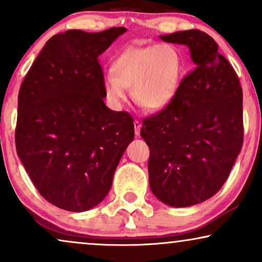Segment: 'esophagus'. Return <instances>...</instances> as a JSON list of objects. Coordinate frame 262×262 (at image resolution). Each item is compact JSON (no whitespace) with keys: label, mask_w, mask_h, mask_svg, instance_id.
I'll return each instance as SVG.
<instances>
[{"label":"esophagus","mask_w":262,"mask_h":262,"mask_svg":"<svg viewBox=\"0 0 262 262\" xmlns=\"http://www.w3.org/2000/svg\"><path fill=\"white\" fill-rule=\"evenodd\" d=\"M134 126H135V135H136V136H140L142 124L138 120H135L134 121Z\"/></svg>","instance_id":"obj_1"}]
</instances>
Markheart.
<instances>
[{"label":"heart","instance_id":"b5f03b06","mask_svg":"<svg viewBox=\"0 0 262 262\" xmlns=\"http://www.w3.org/2000/svg\"><path fill=\"white\" fill-rule=\"evenodd\" d=\"M185 60L175 45L128 47L115 58L112 74L103 79L105 96L120 106L126 89L132 98L150 111H161L173 101L182 81Z\"/></svg>","mask_w":262,"mask_h":262}]
</instances>
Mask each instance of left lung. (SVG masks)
I'll use <instances>...</instances> for the list:
<instances>
[{
    "mask_svg": "<svg viewBox=\"0 0 262 262\" xmlns=\"http://www.w3.org/2000/svg\"><path fill=\"white\" fill-rule=\"evenodd\" d=\"M160 38L188 47L195 69L166 108L144 119L141 136L150 150L153 194L186 208L215 195L230 175L243 144V91L208 34L186 30Z\"/></svg>",
    "mask_w": 262,
    "mask_h": 262,
    "instance_id": "1",
    "label": "left lung"
}]
</instances>
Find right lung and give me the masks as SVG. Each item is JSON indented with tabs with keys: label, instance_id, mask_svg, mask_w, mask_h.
<instances>
[{
	"label": "right lung",
	"instance_id": "1",
	"mask_svg": "<svg viewBox=\"0 0 262 262\" xmlns=\"http://www.w3.org/2000/svg\"><path fill=\"white\" fill-rule=\"evenodd\" d=\"M125 31L54 35L19 90L17 154L40 194L68 211H86L105 198L135 137L131 115L104 104L98 62Z\"/></svg>",
	"mask_w": 262,
	"mask_h": 262
}]
</instances>
